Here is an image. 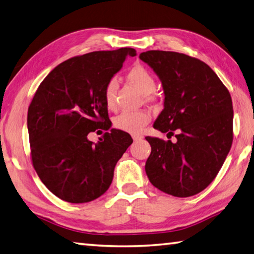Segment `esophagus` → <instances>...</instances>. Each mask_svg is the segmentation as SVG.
Here are the masks:
<instances>
[{"label":"esophagus","mask_w":254,"mask_h":254,"mask_svg":"<svg viewBox=\"0 0 254 254\" xmlns=\"http://www.w3.org/2000/svg\"><path fill=\"white\" fill-rule=\"evenodd\" d=\"M142 136L141 135H133V141L134 142H137V141H140V140H142Z\"/></svg>","instance_id":"obj_1"}]
</instances>
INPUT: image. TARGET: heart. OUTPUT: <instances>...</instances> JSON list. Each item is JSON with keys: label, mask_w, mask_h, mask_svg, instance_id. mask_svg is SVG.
Masks as SVG:
<instances>
[{"label": "heart", "mask_w": 254, "mask_h": 254, "mask_svg": "<svg viewBox=\"0 0 254 254\" xmlns=\"http://www.w3.org/2000/svg\"><path fill=\"white\" fill-rule=\"evenodd\" d=\"M127 77L134 86L143 94H150L155 88V80H154L151 72L140 64L133 66L128 70ZM118 83L114 78L110 79L104 86L103 98L106 106L109 110L116 109V94H117ZM150 121L148 113L144 111H126L114 119V127L119 130L131 134H138L141 128Z\"/></svg>", "instance_id": "b5f03b06"}]
</instances>
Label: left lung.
<instances>
[{
  "label": "left lung",
  "instance_id": "1",
  "mask_svg": "<svg viewBox=\"0 0 254 254\" xmlns=\"http://www.w3.org/2000/svg\"><path fill=\"white\" fill-rule=\"evenodd\" d=\"M140 59L157 74L164 90V109L153 127L176 137L174 143L145 137L152 147L146 175L168 195H196L215 180L230 151V93L207 64L185 54L148 51Z\"/></svg>",
  "mask_w": 254,
  "mask_h": 254
}]
</instances>
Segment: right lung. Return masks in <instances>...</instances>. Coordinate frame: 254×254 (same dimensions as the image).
I'll return each mask as SVG.
<instances>
[{"label":"right lung","instance_id":"add662e5","mask_svg":"<svg viewBox=\"0 0 254 254\" xmlns=\"http://www.w3.org/2000/svg\"><path fill=\"white\" fill-rule=\"evenodd\" d=\"M133 48L93 52L59 64L39 84L27 113L35 171L61 199L83 203L110 187L118 161L131 145L130 134L111 128L100 141H88L97 128L110 129L103 98L106 83Z\"/></svg>","mask_w":254,"mask_h":254}]
</instances>
